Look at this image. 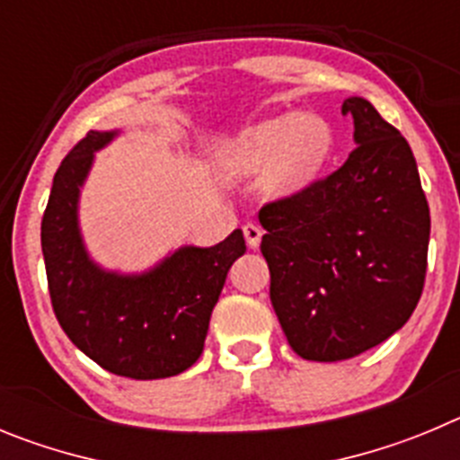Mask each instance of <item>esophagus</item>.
Returning <instances> with one entry per match:
<instances>
[{
  "label": "esophagus",
  "mask_w": 460,
  "mask_h": 460,
  "mask_svg": "<svg viewBox=\"0 0 460 460\" xmlns=\"http://www.w3.org/2000/svg\"><path fill=\"white\" fill-rule=\"evenodd\" d=\"M243 234H245L247 245H250L252 250H256L261 243V235H263V229H261L259 225H252V222H247V225L243 226Z\"/></svg>",
  "instance_id": "1"
}]
</instances>
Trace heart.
<instances>
[{
	"label": "heart",
	"instance_id": "obj_1",
	"mask_svg": "<svg viewBox=\"0 0 460 460\" xmlns=\"http://www.w3.org/2000/svg\"><path fill=\"white\" fill-rule=\"evenodd\" d=\"M332 148L328 123L316 117H277L238 132L222 148L235 172H263V188L275 197L302 190L316 176Z\"/></svg>",
	"mask_w": 460,
	"mask_h": 460
}]
</instances>
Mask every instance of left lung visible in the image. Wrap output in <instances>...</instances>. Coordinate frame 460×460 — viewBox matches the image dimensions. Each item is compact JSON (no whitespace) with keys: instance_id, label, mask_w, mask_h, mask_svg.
Wrapping results in <instances>:
<instances>
[{"instance_id":"1","label":"left lung","mask_w":460,"mask_h":460,"mask_svg":"<svg viewBox=\"0 0 460 460\" xmlns=\"http://www.w3.org/2000/svg\"><path fill=\"white\" fill-rule=\"evenodd\" d=\"M349 160L259 210L270 300L291 349L339 362L374 349L412 316L426 277L431 215L415 155L364 98Z\"/></svg>"}]
</instances>
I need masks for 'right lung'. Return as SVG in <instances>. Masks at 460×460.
Returning a JSON list of instances; mask_svg holds the SVG:
<instances>
[{
	"instance_id": "obj_1",
	"label": "right lung",
	"mask_w": 460,
	"mask_h": 460,
	"mask_svg": "<svg viewBox=\"0 0 460 460\" xmlns=\"http://www.w3.org/2000/svg\"><path fill=\"white\" fill-rule=\"evenodd\" d=\"M117 132L89 130L61 160L40 222L52 309L77 349L110 374L135 380L190 369L208 334L226 272L245 254L243 231L213 247H181L144 275L107 272L89 259L77 199L93 153Z\"/></svg>"
}]
</instances>
